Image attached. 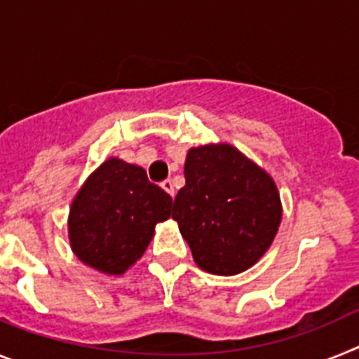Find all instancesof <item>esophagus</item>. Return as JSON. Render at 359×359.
Returning <instances> with one entry per match:
<instances>
[{"instance_id":"obj_1","label":"esophagus","mask_w":359,"mask_h":359,"mask_svg":"<svg viewBox=\"0 0 359 359\" xmlns=\"http://www.w3.org/2000/svg\"><path fill=\"white\" fill-rule=\"evenodd\" d=\"M161 187H163V190H165V192H167V194L172 196V198H174V194H176V192H174L172 180H165V182L161 183Z\"/></svg>"}]
</instances>
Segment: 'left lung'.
<instances>
[{"label":"left lung","mask_w":359,"mask_h":359,"mask_svg":"<svg viewBox=\"0 0 359 359\" xmlns=\"http://www.w3.org/2000/svg\"><path fill=\"white\" fill-rule=\"evenodd\" d=\"M172 219L208 273L237 275L269 250L282 221L277 183L230 144L192 147Z\"/></svg>","instance_id":"1"}]
</instances>
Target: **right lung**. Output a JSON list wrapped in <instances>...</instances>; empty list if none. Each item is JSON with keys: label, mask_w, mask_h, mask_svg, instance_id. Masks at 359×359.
Masks as SVG:
<instances>
[{"label": "right lung", "mask_w": 359, "mask_h": 359, "mask_svg": "<svg viewBox=\"0 0 359 359\" xmlns=\"http://www.w3.org/2000/svg\"><path fill=\"white\" fill-rule=\"evenodd\" d=\"M170 198L138 165L107 158L88 176L68 214L72 252L82 264L123 275L140 261L154 228L170 217Z\"/></svg>", "instance_id": "add662e5"}]
</instances>
